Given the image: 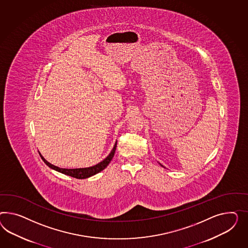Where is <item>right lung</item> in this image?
<instances>
[{
  "label": "right lung",
  "mask_w": 248,
  "mask_h": 248,
  "mask_svg": "<svg viewBox=\"0 0 248 248\" xmlns=\"http://www.w3.org/2000/svg\"><path fill=\"white\" fill-rule=\"evenodd\" d=\"M116 143H117V141L115 142L113 150L111 151V153L109 154V155L107 156L106 159H104L99 163H97L96 165H94L92 167L79 168V169H63V168L57 167V166H55L53 164L49 163L41 155L40 156H41V159L47 164L48 167L53 169V170L59 171V172H61L63 174L68 175V176H71V177L76 178V179H87V178H89V177H91L93 175L100 172L104 169H106L107 167V165L110 163V161H112V159L114 157L115 149H116Z\"/></svg>",
  "instance_id": "right-lung-1"
}]
</instances>
